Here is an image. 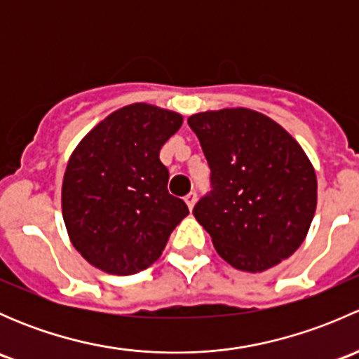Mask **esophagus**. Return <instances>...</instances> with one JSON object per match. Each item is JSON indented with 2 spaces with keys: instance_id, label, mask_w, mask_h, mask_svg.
<instances>
[{
  "instance_id": "obj_1",
  "label": "esophagus",
  "mask_w": 359,
  "mask_h": 359,
  "mask_svg": "<svg viewBox=\"0 0 359 359\" xmlns=\"http://www.w3.org/2000/svg\"><path fill=\"white\" fill-rule=\"evenodd\" d=\"M184 201H186L187 208L193 210L194 205H196V193H189L186 198H184Z\"/></svg>"
}]
</instances>
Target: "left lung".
I'll use <instances>...</instances> for the list:
<instances>
[{
  "mask_svg": "<svg viewBox=\"0 0 359 359\" xmlns=\"http://www.w3.org/2000/svg\"><path fill=\"white\" fill-rule=\"evenodd\" d=\"M210 166L212 191L193 213L233 267L262 273L306 240L318 200L313 163L269 116L227 107L189 116Z\"/></svg>",
  "mask_w": 359,
  "mask_h": 359,
  "instance_id": "8db88e82",
  "label": "left lung"
}]
</instances>
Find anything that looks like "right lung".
<instances>
[{
	"instance_id": "add662e5",
	"label": "right lung",
	"mask_w": 359,
	"mask_h": 359,
	"mask_svg": "<svg viewBox=\"0 0 359 359\" xmlns=\"http://www.w3.org/2000/svg\"><path fill=\"white\" fill-rule=\"evenodd\" d=\"M182 114L137 102L111 112L72 151L62 182V217L72 247L118 276L154 264L187 205L168 193L163 144Z\"/></svg>"
}]
</instances>
